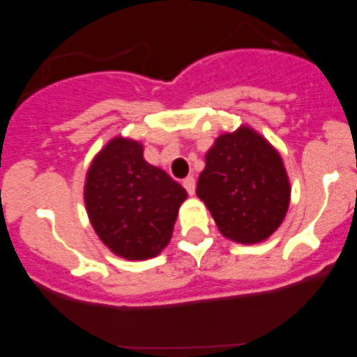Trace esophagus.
<instances>
[{"instance_id": "esophagus-1", "label": "esophagus", "mask_w": 357, "mask_h": 357, "mask_svg": "<svg viewBox=\"0 0 357 357\" xmlns=\"http://www.w3.org/2000/svg\"><path fill=\"white\" fill-rule=\"evenodd\" d=\"M183 186H184V190L188 191V195H190V196L195 195V190H196V183H195V178H191V176H190V178H186V179H184V181H183Z\"/></svg>"}]
</instances>
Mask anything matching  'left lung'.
Wrapping results in <instances>:
<instances>
[{"label":"left lung","mask_w":357,"mask_h":357,"mask_svg":"<svg viewBox=\"0 0 357 357\" xmlns=\"http://www.w3.org/2000/svg\"><path fill=\"white\" fill-rule=\"evenodd\" d=\"M196 195L225 238L241 245L265 241L277 231L290 204L284 159L253 127L223 132L204 155Z\"/></svg>","instance_id":"8db88e82"}]
</instances>
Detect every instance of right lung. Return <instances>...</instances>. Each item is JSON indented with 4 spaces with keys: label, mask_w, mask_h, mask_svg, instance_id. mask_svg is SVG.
Listing matches in <instances>:
<instances>
[{
    "label": "right lung",
    "mask_w": 357,
    "mask_h": 357,
    "mask_svg": "<svg viewBox=\"0 0 357 357\" xmlns=\"http://www.w3.org/2000/svg\"><path fill=\"white\" fill-rule=\"evenodd\" d=\"M144 146L116 136L90 162L84 202L102 243L126 260H147L173 236L188 192L161 167L146 161Z\"/></svg>",
    "instance_id": "add662e5"
}]
</instances>
